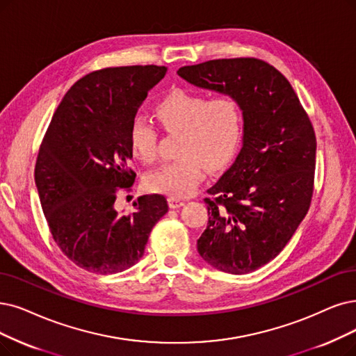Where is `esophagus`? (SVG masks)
<instances>
[{
	"instance_id": "obj_1",
	"label": "esophagus",
	"mask_w": 356,
	"mask_h": 356,
	"mask_svg": "<svg viewBox=\"0 0 356 356\" xmlns=\"http://www.w3.org/2000/svg\"><path fill=\"white\" fill-rule=\"evenodd\" d=\"M168 204L170 209H178L181 206H184V202L179 200V198H175V197H169L168 198Z\"/></svg>"
}]
</instances>
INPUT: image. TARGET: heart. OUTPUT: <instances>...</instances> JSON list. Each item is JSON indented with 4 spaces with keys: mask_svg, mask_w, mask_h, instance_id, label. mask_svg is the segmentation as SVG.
<instances>
[{
    "mask_svg": "<svg viewBox=\"0 0 356 356\" xmlns=\"http://www.w3.org/2000/svg\"><path fill=\"white\" fill-rule=\"evenodd\" d=\"M154 112L165 130L182 131V158L150 172L146 186L169 197H190L203 179L204 168L218 170L234 156L243 131L241 105L229 93L209 99L202 92L172 89L161 97ZM129 141L140 161L153 163L158 158V130L145 117L131 121Z\"/></svg>",
    "mask_w": 356,
    "mask_h": 356,
    "instance_id": "1",
    "label": "heart"
}]
</instances>
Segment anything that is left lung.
Wrapping results in <instances>:
<instances>
[{
    "mask_svg": "<svg viewBox=\"0 0 356 356\" xmlns=\"http://www.w3.org/2000/svg\"><path fill=\"white\" fill-rule=\"evenodd\" d=\"M178 76L241 105L243 147L207 190L209 222L197 251L225 273L254 272L285 248L309 209L314 129L286 77L261 60H211L181 67Z\"/></svg>",
    "mask_w": 356,
    "mask_h": 356,
    "instance_id": "left-lung-1",
    "label": "left lung"
}]
</instances>
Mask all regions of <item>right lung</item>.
Listing matches in <instances>:
<instances>
[{
	"instance_id": "add662e5",
	"label": "right lung",
	"mask_w": 356,
	"mask_h": 356,
	"mask_svg": "<svg viewBox=\"0 0 356 356\" xmlns=\"http://www.w3.org/2000/svg\"><path fill=\"white\" fill-rule=\"evenodd\" d=\"M166 67L93 71L73 84L42 141L35 182L52 238L79 267L99 275L124 272L145 254L152 227L168 211L161 194L140 195L134 211L115 209L130 191L131 121Z\"/></svg>"
}]
</instances>
